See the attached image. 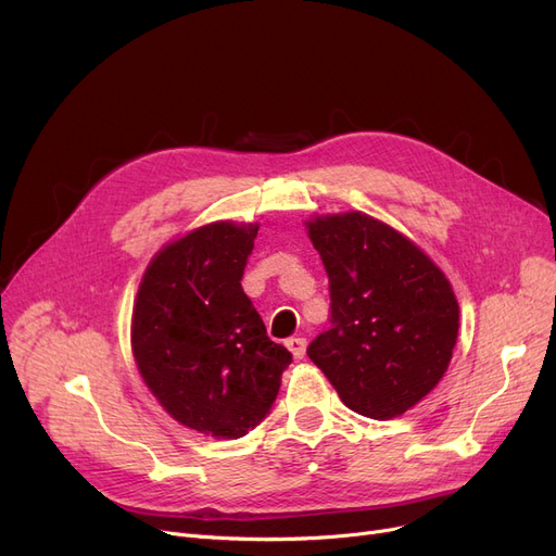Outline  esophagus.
I'll list each match as a JSON object with an SVG mask.
<instances>
[{"instance_id":"1","label":"esophagus","mask_w":556,"mask_h":556,"mask_svg":"<svg viewBox=\"0 0 556 556\" xmlns=\"http://www.w3.org/2000/svg\"><path fill=\"white\" fill-rule=\"evenodd\" d=\"M287 349L292 351V355H294L296 359H303L305 349H307V339H305V337H292V339H287Z\"/></svg>"}]
</instances>
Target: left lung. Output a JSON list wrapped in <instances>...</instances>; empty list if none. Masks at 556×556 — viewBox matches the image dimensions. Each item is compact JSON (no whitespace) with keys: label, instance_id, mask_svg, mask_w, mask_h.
<instances>
[{"label":"left lung","instance_id":"left-lung-1","mask_svg":"<svg viewBox=\"0 0 556 556\" xmlns=\"http://www.w3.org/2000/svg\"><path fill=\"white\" fill-rule=\"evenodd\" d=\"M330 285V328L307 355L349 409L387 420L428 395L451 364L459 305L437 264L362 215L307 224Z\"/></svg>","mask_w":556,"mask_h":556}]
</instances>
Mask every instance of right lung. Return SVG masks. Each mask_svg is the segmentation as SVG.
I'll return each instance as SVG.
<instances>
[{"mask_svg":"<svg viewBox=\"0 0 556 556\" xmlns=\"http://www.w3.org/2000/svg\"><path fill=\"white\" fill-rule=\"evenodd\" d=\"M257 226H203L157 253L134 309V355L182 426L240 439L267 418L292 353L242 289Z\"/></svg>","mask_w":556,"mask_h":556,"instance_id":"1","label":"right lung"}]
</instances>
